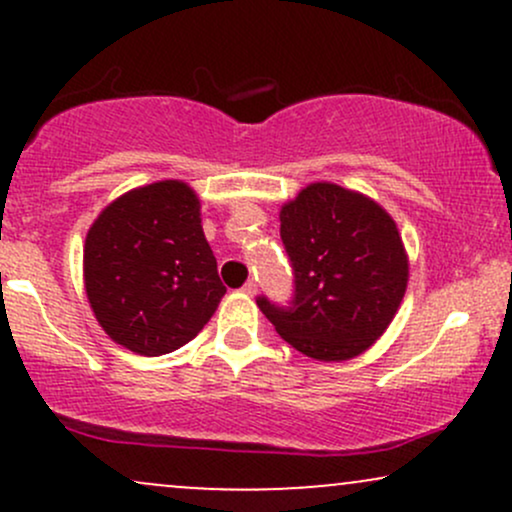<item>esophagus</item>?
I'll use <instances>...</instances> for the list:
<instances>
[{"instance_id":"34e87169","label":"esophagus","mask_w":512,"mask_h":512,"mask_svg":"<svg viewBox=\"0 0 512 512\" xmlns=\"http://www.w3.org/2000/svg\"><path fill=\"white\" fill-rule=\"evenodd\" d=\"M243 293H248V296H255V293H257V284H255V281H245V286H243Z\"/></svg>"}]
</instances>
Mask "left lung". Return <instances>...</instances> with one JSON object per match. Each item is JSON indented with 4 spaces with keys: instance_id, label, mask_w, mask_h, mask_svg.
<instances>
[{
    "instance_id": "8db88e82",
    "label": "left lung",
    "mask_w": 512,
    "mask_h": 512,
    "mask_svg": "<svg viewBox=\"0 0 512 512\" xmlns=\"http://www.w3.org/2000/svg\"><path fill=\"white\" fill-rule=\"evenodd\" d=\"M293 264L291 308L257 305L284 342L315 361H349L397 315L409 257L397 223L375 199L334 182H310L279 211Z\"/></svg>"
}]
</instances>
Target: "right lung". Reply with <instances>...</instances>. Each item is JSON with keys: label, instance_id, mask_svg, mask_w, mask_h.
Here are the masks:
<instances>
[{"label": "right lung", "instance_id": "1", "mask_svg": "<svg viewBox=\"0 0 512 512\" xmlns=\"http://www.w3.org/2000/svg\"><path fill=\"white\" fill-rule=\"evenodd\" d=\"M202 204L182 180L134 187L91 223L84 289L115 344L161 356L195 339L226 286L202 231Z\"/></svg>", "mask_w": 512, "mask_h": 512}]
</instances>
